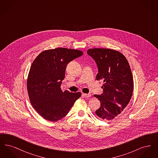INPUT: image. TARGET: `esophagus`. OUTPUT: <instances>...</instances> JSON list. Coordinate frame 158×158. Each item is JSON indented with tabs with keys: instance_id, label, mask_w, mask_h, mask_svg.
<instances>
[{
	"instance_id": "34e87169",
	"label": "esophagus",
	"mask_w": 158,
	"mask_h": 158,
	"mask_svg": "<svg viewBox=\"0 0 158 158\" xmlns=\"http://www.w3.org/2000/svg\"><path fill=\"white\" fill-rule=\"evenodd\" d=\"M83 95L85 98H89L90 96H91L90 94H83Z\"/></svg>"
}]
</instances>
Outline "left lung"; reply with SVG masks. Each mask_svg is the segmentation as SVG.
<instances>
[{
  "instance_id": "8db88e82",
  "label": "left lung",
  "mask_w": 158,
  "mask_h": 158,
  "mask_svg": "<svg viewBox=\"0 0 158 158\" xmlns=\"http://www.w3.org/2000/svg\"><path fill=\"white\" fill-rule=\"evenodd\" d=\"M87 53L97 63L96 79L104 82L103 93L94 95L101 102L95 113L103 120H113L120 114L132 97L133 79L129 63L123 54L114 50L92 48Z\"/></svg>"
}]
</instances>
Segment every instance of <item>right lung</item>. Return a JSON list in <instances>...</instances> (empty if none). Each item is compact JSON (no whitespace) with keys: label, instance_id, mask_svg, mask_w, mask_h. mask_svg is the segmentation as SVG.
I'll return each mask as SVG.
<instances>
[{"label":"right lung","instance_id":"add662e5","mask_svg":"<svg viewBox=\"0 0 158 158\" xmlns=\"http://www.w3.org/2000/svg\"><path fill=\"white\" fill-rule=\"evenodd\" d=\"M83 55L77 50L57 48L45 50L34 60L27 79L31 103L44 119L57 121L65 117L80 92H63L60 88L68 63Z\"/></svg>","mask_w":158,"mask_h":158}]
</instances>
